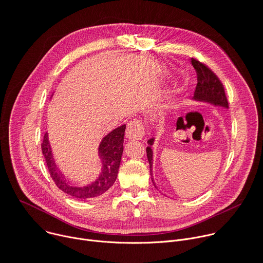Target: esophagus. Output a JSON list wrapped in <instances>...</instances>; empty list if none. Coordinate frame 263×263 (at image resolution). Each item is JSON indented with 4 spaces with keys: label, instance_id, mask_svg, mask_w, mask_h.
<instances>
[{
    "label": "esophagus",
    "instance_id": "34e87169",
    "mask_svg": "<svg viewBox=\"0 0 263 263\" xmlns=\"http://www.w3.org/2000/svg\"><path fill=\"white\" fill-rule=\"evenodd\" d=\"M128 140H141L144 136V124L141 120H133L127 124L125 132Z\"/></svg>",
    "mask_w": 263,
    "mask_h": 263
}]
</instances>
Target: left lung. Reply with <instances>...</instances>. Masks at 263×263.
Returning <instances> with one entry per match:
<instances>
[{"label":"left lung","instance_id":"left-lung-1","mask_svg":"<svg viewBox=\"0 0 263 263\" xmlns=\"http://www.w3.org/2000/svg\"><path fill=\"white\" fill-rule=\"evenodd\" d=\"M191 63L196 69L197 72V86L194 92L193 100L198 102H205L216 108L228 109V100L225 95L224 87L218 77L209 69L207 66L202 64L201 62L191 59ZM148 145L146 148L147 159L150 166V175L152 176V162H153V151L151 146L154 144V138H151L147 141ZM153 182V178H151ZM154 184V182H153Z\"/></svg>","mask_w":263,"mask_h":263}]
</instances>
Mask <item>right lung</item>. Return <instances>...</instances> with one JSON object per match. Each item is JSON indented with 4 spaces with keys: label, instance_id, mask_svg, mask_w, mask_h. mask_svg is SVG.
I'll return each instance as SVG.
<instances>
[{
    "label": "right lung",
    "instance_id": "add662e5",
    "mask_svg": "<svg viewBox=\"0 0 263 263\" xmlns=\"http://www.w3.org/2000/svg\"><path fill=\"white\" fill-rule=\"evenodd\" d=\"M52 95H54V92ZM125 127V124H122L102 138L97 148L98 157L101 161L100 173L95 180L85 185H74L68 182L60 173L56 166L48 135L46 133L41 144L42 154L44 155L50 177L55 181L56 185L65 194L79 200H92L101 197L116 181L123 152Z\"/></svg>",
    "mask_w": 263,
    "mask_h": 263
}]
</instances>
